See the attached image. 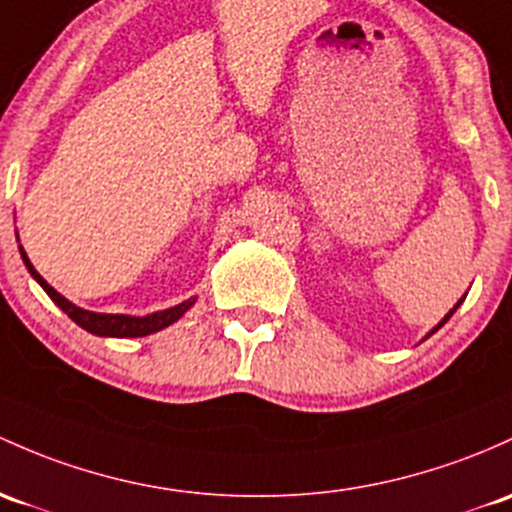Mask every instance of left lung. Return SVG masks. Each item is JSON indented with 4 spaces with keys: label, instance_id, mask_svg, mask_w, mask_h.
<instances>
[{
    "label": "left lung",
    "instance_id": "left-lung-1",
    "mask_svg": "<svg viewBox=\"0 0 512 512\" xmlns=\"http://www.w3.org/2000/svg\"><path fill=\"white\" fill-rule=\"evenodd\" d=\"M464 298H466V295H464ZM464 298H461L459 302H456V305L452 307V310H449V315H444V320H442V322H439V324H437V327H434L430 334H425V339H427V337H432V334H434V332H437V329H439V327H444V322H447V320H449V317H452V315H454V312H456V307H459V305H461V302H464Z\"/></svg>",
    "mask_w": 512,
    "mask_h": 512
}]
</instances>
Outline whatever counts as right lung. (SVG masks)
Wrapping results in <instances>:
<instances>
[{
	"mask_svg": "<svg viewBox=\"0 0 512 512\" xmlns=\"http://www.w3.org/2000/svg\"><path fill=\"white\" fill-rule=\"evenodd\" d=\"M16 241H19V234H16ZM19 254H21V258H24V266L29 268V273L34 276L36 283L41 285V288L48 293V298L56 302L60 310H63L65 315L70 317V320H73L75 324H80L85 332L97 334V337H146V334L161 332V329H166L173 322H178L180 317H183L185 312H188L190 307L197 302V298H188V300L180 302V305L168 307V310L151 312V315H144V317L92 312V310H85V307H78L75 302H70L68 298H63V295H60L58 290L53 288V285H48L46 280H43L41 273H38L34 268V263L29 261L24 246H19Z\"/></svg>",
	"mask_w": 512,
	"mask_h": 512,
	"instance_id": "right-lung-1",
	"label": "right lung"
}]
</instances>
